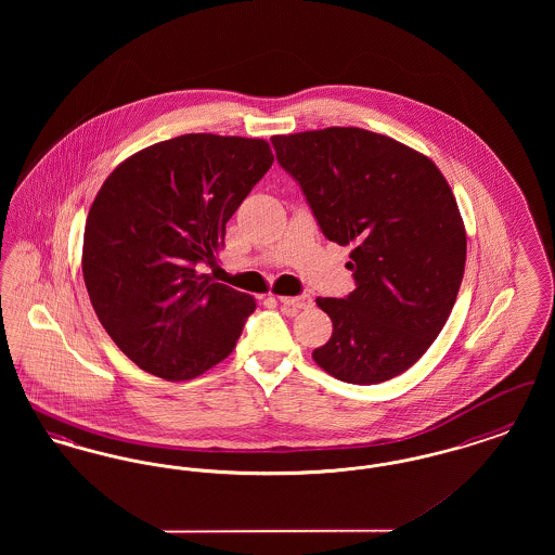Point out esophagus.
<instances>
[{
	"instance_id": "esophagus-1",
	"label": "esophagus",
	"mask_w": 555,
	"mask_h": 555,
	"mask_svg": "<svg viewBox=\"0 0 555 555\" xmlns=\"http://www.w3.org/2000/svg\"><path fill=\"white\" fill-rule=\"evenodd\" d=\"M279 301H281L283 306H289L293 310H306V308L312 306V297H310V295H295V297H291V295H279Z\"/></svg>"
}]
</instances>
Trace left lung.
<instances>
[{
  "instance_id": "8db88e82",
  "label": "left lung",
  "mask_w": 555,
  "mask_h": 555,
  "mask_svg": "<svg viewBox=\"0 0 555 555\" xmlns=\"http://www.w3.org/2000/svg\"><path fill=\"white\" fill-rule=\"evenodd\" d=\"M328 241L351 245L356 289L318 297L333 335L312 358L331 376L376 385L414 366L446 326L466 266V229L435 162L358 127L274 134Z\"/></svg>"
}]
</instances>
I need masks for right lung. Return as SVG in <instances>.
I'll use <instances>...</instances> for the list:
<instances>
[{
  "mask_svg": "<svg viewBox=\"0 0 555 555\" xmlns=\"http://www.w3.org/2000/svg\"><path fill=\"white\" fill-rule=\"evenodd\" d=\"M274 156L264 139L191 132L118 164L85 224L82 279L112 341L137 366L189 380L235 349L256 299L214 283L229 218Z\"/></svg>",
  "mask_w": 555,
  "mask_h": 555,
  "instance_id": "right-lung-1",
  "label": "right lung"
}]
</instances>
